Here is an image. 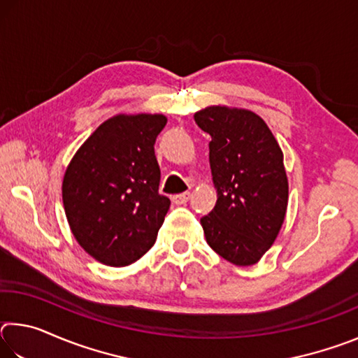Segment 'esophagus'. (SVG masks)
Instances as JSON below:
<instances>
[{
	"instance_id": "esophagus-1",
	"label": "esophagus",
	"mask_w": 358,
	"mask_h": 358,
	"mask_svg": "<svg viewBox=\"0 0 358 358\" xmlns=\"http://www.w3.org/2000/svg\"><path fill=\"white\" fill-rule=\"evenodd\" d=\"M189 199H191V192H181V194H177V196H173L172 201L173 203L181 205V203H186Z\"/></svg>"
}]
</instances>
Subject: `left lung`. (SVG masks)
<instances>
[{
  "label": "left lung",
  "instance_id": "obj_1",
  "mask_svg": "<svg viewBox=\"0 0 358 358\" xmlns=\"http://www.w3.org/2000/svg\"><path fill=\"white\" fill-rule=\"evenodd\" d=\"M211 137L215 208L201 224L205 238L235 265H254L273 245L286 216L289 185L282 151L265 121L245 108L211 106L194 113Z\"/></svg>",
  "mask_w": 358,
  "mask_h": 358
}]
</instances>
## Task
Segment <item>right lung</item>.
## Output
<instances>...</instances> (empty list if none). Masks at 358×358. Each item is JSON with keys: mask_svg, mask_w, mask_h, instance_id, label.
Returning <instances> with one entry per match:
<instances>
[{"mask_svg": "<svg viewBox=\"0 0 358 358\" xmlns=\"http://www.w3.org/2000/svg\"><path fill=\"white\" fill-rule=\"evenodd\" d=\"M164 115H117L85 142L63 180L72 234L99 262L124 266L155 245L171 199L159 194L155 142Z\"/></svg>", "mask_w": 358, "mask_h": 358, "instance_id": "right-lung-1", "label": "right lung"}]
</instances>
